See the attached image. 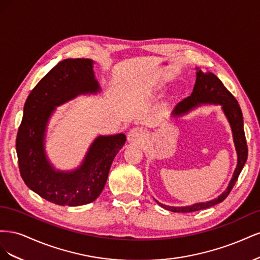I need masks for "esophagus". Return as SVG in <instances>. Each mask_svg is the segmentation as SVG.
I'll return each mask as SVG.
<instances>
[{
	"mask_svg": "<svg viewBox=\"0 0 260 260\" xmlns=\"http://www.w3.org/2000/svg\"><path fill=\"white\" fill-rule=\"evenodd\" d=\"M128 140L130 142H142L145 140V133L140 128H133L128 133Z\"/></svg>",
	"mask_w": 260,
	"mask_h": 260,
	"instance_id": "1",
	"label": "esophagus"
}]
</instances>
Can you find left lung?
Returning <instances> with one entry per match:
<instances>
[{"label":"left lung","mask_w":260,"mask_h":260,"mask_svg":"<svg viewBox=\"0 0 260 260\" xmlns=\"http://www.w3.org/2000/svg\"><path fill=\"white\" fill-rule=\"evenodd\" d=\"M196 69H198V73H196V81L191 96H188L183 101H181L180 103H178L171 115L172 117L183 116L190 111H192L195 107L200 106L201 104L221 105L222 111L226 117L228 121H229L232 130L233 142L238 155V165L237 168L234 170V174L232 176L230 183L226 187V190L222 194H220L215 200L204 203H196L191 206L183 207L167 206L156 201L157 204L162 208L174 212H191L201 209H206L224 201L226 199V196L230 194L235 182H237V180L247 159L248 149L245 139V132H244L243 115L238 101L235 100L232 94L226 90L223 83L219 80V78L216 75L211 73H203L199 68Z\"/></svg>","instance_id":"1"}]
</instances>
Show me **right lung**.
Here are the masks:
<instances>
[{"mask_svg":"<svg viewBox=\"0 0 260 260\" xmlns=\"http://www.w3.org/2000/svg\"><path fill=\"white\" fill-rule=\"evenodd\" d=\"M100 90L93 60L67 58L39 81L23 106L16 138L20 176L30 190L56 205L80 206L95 201L105 186L115 156L125 142L123 133L98 137L82 164L73 171L55 170L46 157L45 131L55 107Z\"/></svg>","mask_w":260,"mask_h":260,"instance_id":"add662e5","label":"right lung"}]
</instances>
